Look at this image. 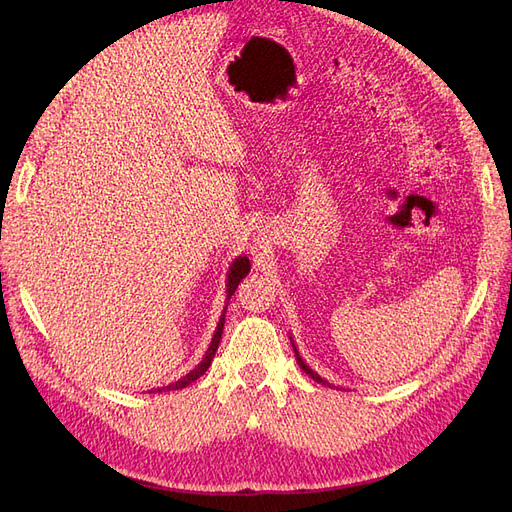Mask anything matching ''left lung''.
<instances>
[{
  "label": "left lung",
  "instance_id": "obj_1",
  "mask_svg": "<svg viewBox=\"0 0 512 512\" xmlns=\"http://www.w3.org/2000/svg\"><path fill=\"white\" fill-rule=\"evenodd\" d=\"M290 342H292V337H290ZM292 346H294V342H292ZM294 356H297V363H299V367H301V369H303V371H305V374H307V376H309V378H314V380H316V382H320V384H324V386H327V384H329V382H327V380H322V378H320V376H318V374H316V371H314V369H312V367H309V365H307V363H305V361H303V359H301V354H299V350H297V346H294Z\"/></svg>",
  "mask_w": 512,
  "mask_h": 512
}]
</instances>
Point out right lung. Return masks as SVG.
<instances>
[{
	"label": "right lung",
	"instance_id": "add662e5",
	"mask_svg": "<svg viewBox=\"0 0 512 512\" xmlns=\"http://www.w3.org/2000/svg\"><path fill=\"white\" fill-rule=\"evenodd\" d=\"M247 273H250V258H247V256H239V258L232 260V265H230L228 275H226V305H224V312H222V316H220L218 327H215V333H213V337H211V344H209V348H207V352H205V356H203V361H200V363L190 371V374H185L181 380H177V382H173V384H168V386H160V389L151 391V393H162V391H179V389H185V386L192 384V382H196L200 376L205 374V371H207V369H209V365H211V361H213L215 350H218V346H220L222 331H224V320H226V307H228V301H230L232 294H235V290H237L239 282L243 280V277H245Z\"/></svg>",
	"mask_w": 512,
	"mask_h": 512
}]
</instances>
